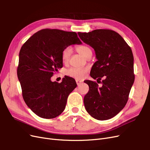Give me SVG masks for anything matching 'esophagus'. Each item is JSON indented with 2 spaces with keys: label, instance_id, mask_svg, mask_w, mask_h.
<instances>
[{
  "label": "esophagus",
  "instance_id": "esophagus-1",
  "mask_svg": "<svg viewBox=\"0 0 150 150\" xmlns=\"http://www.w3.org/2000/svg\"><path fill=\"white\" fill-rule=\"evenodd\" d=\"M76 82L77 84H78V85H79L81 83H82V81H79V80H78V79H76Z\"/></svg>",
  "mask_w": 150,
  "mask_h": 150
}]
</instances>
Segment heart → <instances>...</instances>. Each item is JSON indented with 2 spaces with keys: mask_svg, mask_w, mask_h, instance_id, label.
<instances>
[{
  "mask_svg": "<svg viewBox=\"0 0 150 150\" xmlns=\"http://www.w3.org/2000/svg\"><path fill=\"white\" fill-rule=\"evenodd\" d=\"M76 50L77 52H78L81 55H83L85 57H88L91 56L92 51L91 48L86 46V45H79L76 47ZM71 54V49L69 47H66L63 49L61 53V58L63 62H67L69 61ZM89 69L86 67H71L66 70V74L73 78L76 79H84L86 74L88 73Z\"/></svg>",
  "mask_w": 150,
  "mask_h": 150,
  "instance_id": "obj_1",
  "label": "heart"
}]
</instances>
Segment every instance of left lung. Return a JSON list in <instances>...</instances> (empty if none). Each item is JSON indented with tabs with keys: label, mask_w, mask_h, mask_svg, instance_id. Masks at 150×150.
<instances>
[{
	"label": "left lung",
	"mask_w": 150,
	"mask_h": 150,
	"mask_svg": "<svg viewBox=\"0 0 150 150\" xmlns=\"http://www.w3.org/2000/svg\"><path fill=\"white\" fill-rule=\"evenodd\" d=\"M78 35L94 49L98 61L90 76L103 84L99 88L96 82L87 81L89 91L84 98L85 108L95 119H111L125 106L134 83L132 51L123 38L112 30L96 29L78 33Z\"/></svg>",
	"instance_id": "obj_1"
}]
</instances>
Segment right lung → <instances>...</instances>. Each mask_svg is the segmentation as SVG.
I'll return each instance as SVG.
<instances>
[{"instance_id": "right-lung-1", "label": "right lung", "mask_w": 150, "mask_h": 150, "mask_svg": "<svg viewBox=\"0 0 150 150\" xmlns=\"http://www.w3.org/2000/svg\"><path fill=\"white\" fill-rule=\"evenodd\" d=\"M81 43L75 32L44 29L32 35L22 46L17 77L25 103L38 116L52 119L64 111L76 83L68 76L61 83L52 82L51 78L62 67L63 49Z\"/></svg>"}]
</instances>
